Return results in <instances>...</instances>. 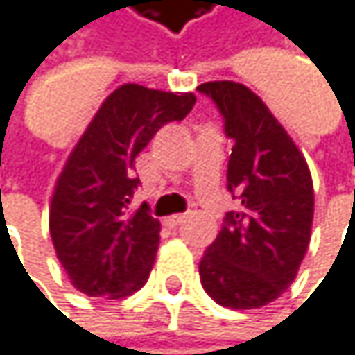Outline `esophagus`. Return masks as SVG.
I'll return each mask as SVG.
<instances>
[{
	"label": "esophagus",
	"instance_id": "34e87169",
	"mask_svg": "<svg viewBox=\"0 0 355 355\" xmlns=\"http://www.w3.org/2000/svg\"><path fill=\"white\" fill-rule=\"evenodd\" d=\"M184 219H186V215H171V217L165 219V225L167 227H178L180 223H184Z\"/></svg>",
	"mask_w": 355,
	"mask_h": 355
}]
</instances>
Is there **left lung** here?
I'll return each instance as SVG.
<instances>
[{
	"mask_svg": "<svg viewBox=\"0 0 355 355\" xmlns=\"http://www.w3.org/2000/svg\"><path fill=\"white\" fill-rule=\"evenodd\" d=\"M234 140L227 188L242 211L227 213L198 270L205 291L234 310L261 308L295 279L310 244L314 188L308 163L263 98L232 80L205 83Z\"/></svg>",
	"mask_w": 355,
	"mask_h": 355,
	"instance_id": "obj_1",
	"label": "left lung"
}]
</instances>
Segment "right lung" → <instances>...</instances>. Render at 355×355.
Instances as JSON below:
<instances>
[{
	"label": "right lung",
	"instance_id": "obj_1",
	"mask_svg": "<svg viewBox=\"0 0 355 355\" xmlns=\"http://www.w3.org/2000/svg\"><path fill=\"white\" fill-rule=\"evenodd\" d=\"M194 103V92L121 85L72 148L53 188L49 234L78 291L119 300L146 283L161 223L144 205L128 209L140 184L134 161L161 125L184 119Z\"/></svg>",
	"mask_w": 355,
	"mask_h": 355
}]
</instances>
